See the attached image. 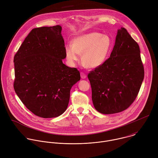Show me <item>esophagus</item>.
I'll return each instance as SVG.
<instances>
[{"label":"esophagus","mask_w":158,"mask_h":158,"mask_svg":"<svg viewBox=\"0 0 158 158\" xmlns=\"http://www.w3.org/2000/svg\"><path fill=\"white\" fill-rule=\"evenodd\" d=\"M81 77L82 79H85V78H86L87 75H86L85 73L81 72Z\"/></svg>","instance_id":"obj_1"}]
</instances>
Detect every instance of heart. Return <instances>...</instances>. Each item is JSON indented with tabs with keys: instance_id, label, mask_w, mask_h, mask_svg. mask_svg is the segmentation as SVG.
I'll list each match as a JSON object with an SVG mask.
<instances>
[{
	"instance_id": "heart-1",
	"label": "heart",
	"mask_w": 158,
	"mask_h": 158,
	"mask_svg": "<svg viewBox=\"0 0 158 158\" xmlns=\"http://www.w3.org/2000/svg\"><path fill=\"white\" fill-rule=\"evenodd\" d=\"M113 46V40L107 35L91 32L80 35L72 41V45L65 47L68 61L73 64L79 60L87 68H96L102 65L107 58Z\"/></svg>"
}]
</instances>
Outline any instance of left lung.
Returning a JSON list of instances; mask_svg holds the SVG:
<instances>
[{
    "label": "left lung",
    "instance_id": "left-lung-1",
    "mask_svg": "<svg viewBox=\"0 0 158 158\" xmlns=\"http://www.w3.org/2000/svg\"><path fill=\"white\" fill-rule=\"evenodd\" d=\"M144 75L139 45L122 28L118 30L110 56L87 76L95 109L103 114L128 109L138 94Z\"/></svg>",
    "mask_w": 158,
    "mask_h": 158
}]
</instances>
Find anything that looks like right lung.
<instances>
[{
	"instance_id": "add662e5",
	"label": "right lung",
	"mask_w": 158,
	"mask_h": 158,
	"mask_svg": "<svg viewBox=\"0 0 158 158\" xmlns=\"http://www.w3.org/2000/svg\"><path fill=\"white\" fill-rule=\"evenodd\" d=\"M60 25L31 30L14 56V90L35 115L54 118L66 110L79 71L63 63L64 41Z\"/></svg>"
}]
</instances>
